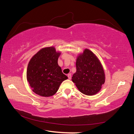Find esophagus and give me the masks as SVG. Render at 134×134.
Segmentation results:
<instances>
[{
	"mask_svg": "<svg viewBox=\"0 0 134 134\" xmlns=\"http://www.w3.org/2000/svg\"><path fill=\"white\" fill-rule=\"evenodd\" d=\"M67 76H68V78H69V79H70V80L71 79V74H70V73L68 74H67Z\"/></svg>",
	"mask_w": 134,
	"mask_h": 134,
	"instance_id": "1",
	"label": "esophagus"
}]
</instances>
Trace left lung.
<instances>
[{"label":"left lung","mask_w":134,"mask_h":134,"mask_svg":"<svg viewBox=\"0 0 134 134\" xmlns=\"http://www.w3.org/2000/svg\"><path fill=\"white\" fill-rule=\"evenodd\" d=\"M76 72L72 77V82L81 93L88 96L96 94L105 83L103 67L97 56L86 48L76 59Z\"/></svg>","instance_id":"1"}]
</instances>
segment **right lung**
<instances>
[{
	"label": "right lung",
	"mask_w": 134,
	"mask_h": 134,
	"mask_svg": "<svg viewBox=\"0 0 134 134\" xmlns=\"http://www.w3.org/2000/svg\"><path fill=\"white\" fill-rule=\"evenodd\" d=\"M61 52L55 47L41 49L29 61L26 79L32 90L38 95L49 97L56 93L63 81L68 79L58 64Z\"/></svg>",
	"instance_id": "right-lung-1"
}]
</instances>
